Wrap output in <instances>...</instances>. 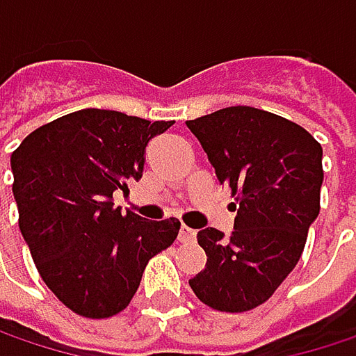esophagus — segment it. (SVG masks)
<instances>
[{"label":"esophagus","instance_id":"obj_1","mask_svg":"<svg viewBox=\"0 0 356 356\" xmlns=\"http://www.w3.org/2000/svg\"><path fill=\"white\" fill-rule=\"evenodd\" d=\"M193 239H195V231L189 229L187 225H181V229H179V241H181V243H189V241H193Z\"/></svg>","mask_w":356,"mask_h":356}]
</instances>
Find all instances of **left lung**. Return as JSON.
Instances as JSON below:
<instances>
[{"label":"left lung","instance_id":"obj_1","mask_svg":"<svg viewBox=\"0 0 356 356\" xmlns=\"http://www.w3.org/2000/svg\"><path fill=\"white\" fill-rule=\"evenodd\" d=\"M237 210L229 239L197 233L206 268L189 280L195 297L227 314L266 303L297 266L320 214V142L301 125L255 107H227L185 121Z\"/></svg>","mask_w":356,"mask_h":356}]
</instances>
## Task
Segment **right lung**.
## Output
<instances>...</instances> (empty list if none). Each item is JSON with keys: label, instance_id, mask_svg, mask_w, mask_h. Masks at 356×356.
I'll return each instance as SVG.
<instances>
[{"label": "right lung", "instance_id": "add662e5", "mask_svg": "<svg viewBox=\"0 0 356 356\" xmlns=\"http://www.w3.org/2000/svg\"><path fill=\"white\" fill-rule=\"evenodd\" d=\"M171 125L82 108L40 125L12 152L20 233L44 284L82 318L123 312L148 259L177 239V218L144 220L113 204L142 177L148 142Z\"/></svg>", "mask_w": 356, "mask_h": 356}]
</instances>
